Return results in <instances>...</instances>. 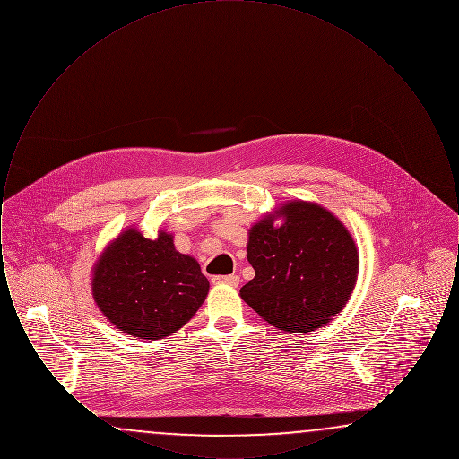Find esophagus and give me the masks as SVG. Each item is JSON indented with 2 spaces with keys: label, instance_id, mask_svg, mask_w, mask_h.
<instances>
[{
  "label": "esophagus",
  "instance_id": "1",
  "mask_svg": "<svg viewBox=\"0 0 459 459\" xmlns=\"http://www.w3.org/2000/svg\"><path fill=\"white\" fill-rule=\"evenodd\" d=\"M212 282L236 287V285H239V275H215V277H212Z\"/></svg>",
  "mask_w": 459,
  "mask_h": 459
}]
</instances>
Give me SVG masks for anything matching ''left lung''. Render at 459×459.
Returning a JSON list of instances; mask_svg holds the SVG:
<instances>
[{
  "label": "left lung",
  "mask_w": 459,
  "mask_h": 459,
  "mask_svg": "<svg viewBox=\"0 0 459 459\" xmlns=\"http://www.w3.org/2000/svg\"><path fill=\"white\" fill-rule=\"evenodd\" d=\"M273 219L253 225L247 262L255 279L240 298L264 322L285 332L322 327L350 299L358 277V249L346 227L325 208L292 201Z\"/></svg>",
  "instance_id": "1"
}]
</instances>
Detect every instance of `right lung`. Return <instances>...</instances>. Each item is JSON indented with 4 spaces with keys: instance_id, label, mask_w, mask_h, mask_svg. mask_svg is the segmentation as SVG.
Returning a JSON list of instances; mask_svg holds the SVG:
<instances>
[{
    "instance_id": "obj_1",
    "label": "right lung",
    "mask_w": 459,
    "mask_h": 459,
    "mask_svg": "<svg viewBox=\"0 0 459 459\" xmlns=\"http://www.w3.org/2000/svg\"><path fill=\"white\" fill-rule=\"evenodd\" d=\"M210 289L199 263L175 251L172 236L129 229L109 244L92 277L94 299L109 322L141 339H163L193 318Z\"/></svg>"
}]
</instances>
